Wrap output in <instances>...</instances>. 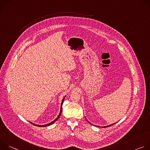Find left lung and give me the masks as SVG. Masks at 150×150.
<instances>
[{"instance_id":"obj_1","label":"left lung","mask_w":150,"mask_h":150,"mask_svg":"<svg viewBox=\"0 0 150 150\" xmlns=\"http://www.w3.org/2000/svg\"><path fill=\"white\" fill-rule=\"evenodd\" d=\"M90 123V122H89ZM115 123H113V124H112V125H108V126H103V127H109V126H112V125H114ZM101 127H103V126H101Z\"/></svg>"}]
</instances>
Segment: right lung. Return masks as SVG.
I'll use <instances>...</instances> for the list:
<instances>
[{
    "instance_id": "1",
    "label": "right lung",
    "mask_w": 150,
    "mask_h": 150,
    "mask_svg": "<svg viewBox=\"0 0 150 150\" xmlns=\"http://www.w3.org/2000/svg\"><path fill=\"white\" fill-rule=\"evenodd\" d=\"M65 97H64L63 98V100H62V104H61V108H60V113H59V116H58V117L55 119V120H54L53 122H50V123H48V124H47V125H35V124H34V123H31L33 125H35V126H39V127H45V126H49V125H52L53 123H54L59 118V117H60V115H61V113H62V104H63V101H64V99H65Z\"/></svg>"
}]
</instances>
